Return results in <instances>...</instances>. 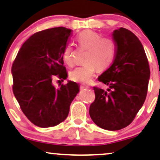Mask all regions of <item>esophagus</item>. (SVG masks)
Returning a JSON list of instances; mask_svg holds the SVG:
<instances>
[{
    "label": "esophagus",
    "instance_id": "1",
    "mask_svg": "<svg viewBox=\"0 0 160 160\" xmlns=\"http://www.w3.org/2000/svg\"><path fill=\"white\" fill-rule=\"evenodd\" d=\"M81 89H85V88H89L88 86H86V85H81L80 86Z\"/></svg>",
    "mask_w": 160,
    "mask_h": 160
}]
</instances>
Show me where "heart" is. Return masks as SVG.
Masks as SVG:
<instances>
[{
	"instance_id": "1",
	"label": "heart",
	"mask_w": 160,
	"mask_h": 160,
	"mask_svg": "<svg viewBox=\"0 0 160 160\" xmlns=\"http://www.w3.org/2000/svg\"><path fill=\"white\" fill-rule=\"evenodd\" d=\"M76 40L82 49L86 50L85 55V64L78 67L69 74L72 80L77 82L87 83L96 71L107 68L116 53V44L111 38H103L99 33L92 30H84L80 32ZM74 50L71 44L64 47L62 53L64 62L69 66L74 64Z\"/></svg>"
}]
</instances>
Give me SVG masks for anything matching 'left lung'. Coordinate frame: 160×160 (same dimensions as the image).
I'll return each mask as SVG.
<instances>
[{
    "label": "left lung",
    "mask_w": 160,
    "mask_h": 160,
    "mask_svg": "<svg viewBox=\"0 0 160 160\" xmlns=\"http://www.w3.org/2000/svg\"><path fill=\"white\" fill-rule=\"evenodd\" d=\"M112 37L116 44L114 62L98 77L109 88L93 87L96 98L89 114L98 127L118 130L132 122L144 103L150 69L142 44L131 31L120 28Z\"/></svg>",
    "instance_id": "obj_1"
}]
</instances>
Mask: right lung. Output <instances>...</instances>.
I'll return each mask as SVG.
<instances>
[{"label": "right lung", "instance_id": "right-lung-1", "mask_svg": "<svg viewBox=\"0 0 160 160\" xmlns=\"http://www.w3.org/2000/svg\"><path fill=\"white\" fill-rule=\"evenodd\" d=\"M72 30L58 27L40 31L22 45L13 63V92L29 120L40 128L53 127L68 116L79 85L68 81L56 88L55 76L66 79L62 53Z\"/></svg>", "mask_w": 160, "mask_h": 160}]
</instances>
